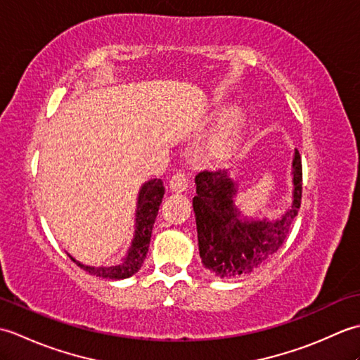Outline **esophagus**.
Instances as JSON below:
<instances>
[{
    "mask_svg": "<svg viewBox=\"0 0 360 360\" xmlns=\"http://www.w3.org/2000/svg\"><path fill=\"white\" fill-rule=\"evenodd\" d=\"M168 186H170L172 192H176V193L184 192V190L188 186V173L186 170H178L172 176V179H170V182H168Z\"/></svg>",
    "mask_w": 360,
    "mask_h": 360,
    "instance_id": "34e87169",
    "label": "esophagus"
}]
</instances>
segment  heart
<instances>
[{
  "label": "heart",
  "instance_id": "obj_1",
  "mask_svg": "<svg viewBox=\"0 0 360 360\" xmlns=\"http://www.w3.org/2000/svg\"><path fill=\"white\" fill-rule=\"evenodd\" d=\"M235 127L236 120H229L224 127H221L218 131L213 136V147H215L219 153H226L232 147L233 137H235Z\"/></svg>",
  "mask_w": 360,
  "mask_h": 360
}]
</instances>
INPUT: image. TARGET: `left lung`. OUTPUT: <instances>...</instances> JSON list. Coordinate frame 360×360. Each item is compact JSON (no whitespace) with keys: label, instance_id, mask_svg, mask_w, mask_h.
<instances>
[{"label":"left lung","instance_id":"left-lung-1","mask_svg":"<svg viewBox=\"0 0 360 360\" xmlns=\"http://www.w3.org/2000/svg\"><path fill=\"white\" fill-rule=\"evenodd\" d=\"M294 201L280 219L241 221L233 205L236 188L226 172L202 170L196 174L198 244L201 262L221 278L240 277L262 266L285 243L302 204L303 172L300 153L294 156Z\"/></svg>","mask_w":360,"mask_h":360}]
</instances>
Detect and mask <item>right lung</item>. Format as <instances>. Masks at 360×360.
Instances as JSON below:
<instances>
[{
	"instance_id": "add662e5",
	"label": "right lung",
	"mask_w": 360,
	"mask_h": 360,
	"mask_svg": "<svg viewBox=\"0 0 360 360\" xmlns=\"http://www.w3.org/2000/svg\"><path fill=\"white\" fill-rule=\"evenodd\" d=\"M165 193L164 184L160 179H151L145 182L141 193L139 201H137V213H136V235L133 240V246L129 249L127 258L117 266H108V267H93L85 266L71 257L72 262L80 266L83 271L89 272L91 275H97L102 278H111V280H120L128 278L133 274L141 269L145 257L148 254L151 231L155 226V221L158 217L159 205L162 202V198Z\"/></svg>"
}]
</instances>
